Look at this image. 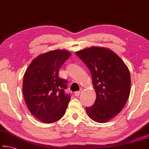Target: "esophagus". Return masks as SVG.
<instances>
[{"label":"esophagus","instance_id":"34e87169","mask_svg":"<svg viewBox=\"0 0 149 149\" xmlns=\"http://www.w3.org/2000/svg\"><path fill=\"white\" fill-rule=\"evenodd\" d=\"M79 95H80V91H75L74 93V95L75 97H78V96H79Z\"/></svg>","mask_w":149,"mask_h":149}]
</instances>
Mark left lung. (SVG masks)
I'll list each match as a JSON object with an SVG mask.
<instances>
[{"label":"left lung","instance_id":"1","mask_svg":"<svg viewBox=\"0 0 149 149\" xmlns=\"http://www.w3.org/2000/svg\"><path fill=\"white\" fill-rule=\"evenodd\" d=\"M92 75L96 100L85 110L89 117L106 123L119 114L129 98L130 73L123 60L108 49L92 47L75 52Z\"/></svg>","mask_w":149,"mask_h":149}]
</instances>
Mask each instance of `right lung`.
I'll return each instance as SVG.
<instances>
[{"mask_svg": "<svg viewBox=\"0 0 149 149\" xmlns=\"http://www.w3.org/2000/svg\"><path fill=\"white\" fill-rule=\"evenodd\" d=\"M70 56L65 50L46 52L33 60L25 73V102L33 116L42 122H56L66 110L71 96L65 93L67 81L60 78L58 72Z\"/></svg>", "mask_w": 149, "mask_h": 149, "instance_id": "1", "label": "right lung"}]
</instances>
